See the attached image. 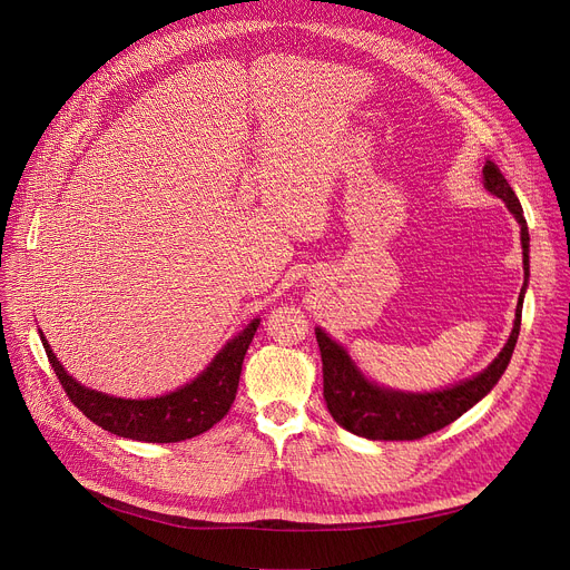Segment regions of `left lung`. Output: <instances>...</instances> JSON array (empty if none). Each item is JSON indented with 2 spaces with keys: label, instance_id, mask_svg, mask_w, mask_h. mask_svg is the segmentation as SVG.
Returning a JSON list of instances; mask_svg holds the SVG:
<instances>
[{
  "label": "left lung",
  "instance_id": "obj_1",
  "mask_svg": "<svg viewBox=\"0 0 570 570\" xmlns=\"http://www.w3.org/2000/svg\"><path fill=\"white\" fill-rule=\"evenodd\" d=\"M483 177H485L488 191L501 198L520 224L522 256H524L522 258L524 286L520 291L511 337H508L505 346L501 348V353L494 357V363L485 372L460 385L448 387V391L413 395V393L385 391V387L370 383L351 363L348 353L337 342L327 337L321 327H316V342L321 348V363H323V400L327 404V411H331V415L335 417V423H340L346 432L372 439V441L423 439L432 432L443 430L445 425H451L475 402H481L497 385L508 363H511V355L520 335L522 297H524L527 277H529V230H527V219L515 191L505 183V177L492 161L485 164Z\"/></svg>",
  "mask_w": 570,
  "mask_h": 570
}]
</instances>
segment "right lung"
<instances>
[{"label": "right lung", "mask_w": 570, "mask_h": 570, "mask_svg": "<svg viewBox=\"0 0 570 570\" xmlns=\"http://www.w3.org/2000/svg\"><path fill=\"white\" fill-rule=\"evenodd\" d=\"M258 323L261 321L254 318L243 333L230 340L198 379L170 395L153 400H122L89 391L59 365L43 335L41 342L65 393L95 425L136 441L175 443L207 432L228 413L237 393L245 353Z\"/></svg>", "instance_id": "1"}]
</instances>
